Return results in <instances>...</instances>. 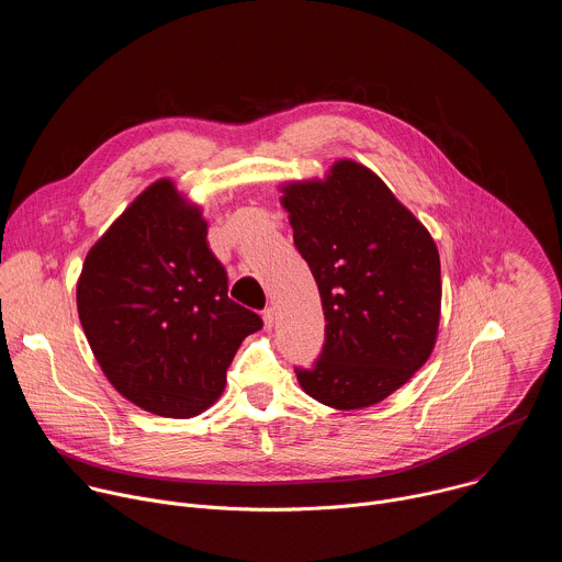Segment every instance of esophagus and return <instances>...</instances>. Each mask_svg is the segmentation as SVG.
I'll return each instance as SVG.
<instances>
[{
	"mask_svg": "<svg viewBox=\"0 0 562 562\" xmlns=\"http://www.w3.org/2000/svg\"><path fill=\"white\" fill-rule=\"evenodd\" d=\"M262 319H265V329L267 331H271L273 329V325H276V311L269 306V308H265L262 311Z\"/></svg>",
	"mask_w": 562,
	"mask_h": 562,
	"instance_id": "obj_1",
	"label": "esophagus"
}]
</instances>
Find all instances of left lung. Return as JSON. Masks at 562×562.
I'll return each instance as SVG.
<instances>
[{
    "instance_id": "left-lung-1",
    "label": "left lung",
    "mask_w": 562,
    "mask_h": 562,
    "mask_svg": "<svg viewBox=\"0 0 562 562\" xmlns=\"http://www.w3.org/2000/svg\"><path fill=\"white\" fill-rule=\"evenodd\" d=\"M293 243L325 311V347L295 369L317 403L373 407L429 360L440 327V256L425 224L364 165L280 184Z\"/></svg>"
}]
</instances>
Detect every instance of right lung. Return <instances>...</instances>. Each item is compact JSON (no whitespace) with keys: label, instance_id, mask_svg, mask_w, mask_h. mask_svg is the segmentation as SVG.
<instances>
[{"label":"right lung","instance_id":"obj_1","mask_svg":"<svg viewBox=\"0 0 562 562\" xmlns=\"http://www.w3.org/2000/svg\"><path fill=\"white\" fill-rule=\"evenodd\" d=\"M206 233L202 206L162 178L106 228L77 280L79 323L100 369L155 416L206 412L239 345L262 329L258 313L226 295Z\"/></svg>","mask_w":562,"mask_h":562}]
</instances>
